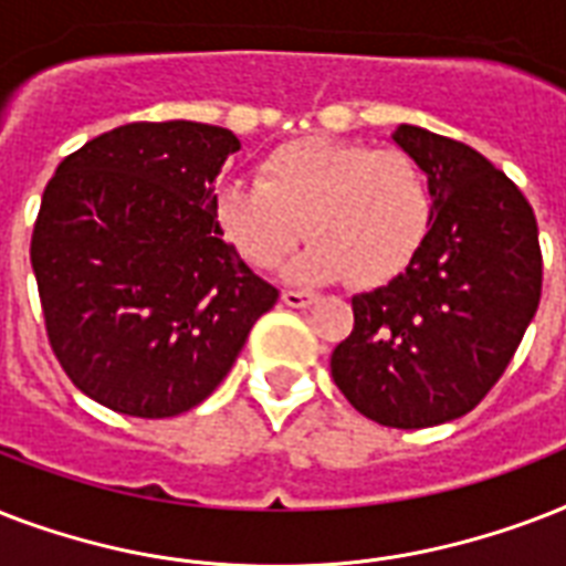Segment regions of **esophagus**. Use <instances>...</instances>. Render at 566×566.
I'll list each match as a JSON object with an SVG mask.
<instances>
[{
    "mask_svg": "<svg viewBox=\"0 0 566 566\" xmlns=\"http://www.w3.org/2000/svg\"><path fill=\"white\" fill-rule=\"evenodd\" d=\"M317 300L311 291H284L282 302L284 305H291V308H308L311 302Z\"/></svg>",
    "mask_w": 566,
    "mask_h": 566,
    "instance_id": "34e87169",
    "label": "esophagus"
}]
</instances>
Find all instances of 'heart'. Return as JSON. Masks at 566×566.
<instances>
[{
	"label": "heart",
	"instance_id": "b5f03b06",
	"mask_svg": "<svg viewBox=\"0 0 566 566\" xmlns=\"http://www.w3.org/2000/svg\"><path fill=\"white\" fill-rule=\"evenodd\" d=\"M222 238L252 266L270 270L308 231L311 243L287 273L300 282L349 275L376 287L402 273L434 220L429 176L402 149L335 137H300L258 164V181L217 190Z\"/></svg>",
	"mask_w": 566,
	"mask_h": 566
}]
</instances>
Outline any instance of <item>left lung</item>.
I'll return each mask as SVG.
<instances>
[{
    "instance_id": "1",
    "label": "left lung",
    "mask_w": 566,
    "mask_h": 566,
    "mask_svg": "<svg viewBox=\"0 0 566 566\" xmlns=\"http://www.w3.org/2000/svg\"><path fill=\"white\" fill-rule=\"evenodd\" d=\"M434 196L431 231L394 282L353 296L332 378L364 417L426 429L473 411L517 353L544 284L526 196L473 146L399 126Z\"/></svg>"
}]
</instances>
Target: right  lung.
<instances>
[{
	"instance_id": "1",
	"label": "right lung",
	"mask_w": 566,
	"mask_h": 566,
	"mask_svg": "<svg viewBox=\"0 0 566 566\" xmlns=\"http://www.w3.org/2000/svg\"><path fill=\"white\" fill-rule=\"evenodd\" d=\"M238 149L220 126L128 123L66 155L43 190L31 266L49 344L111 411H190L279 300L213 217V179Z\"/></svg>"
}]
</instances>
